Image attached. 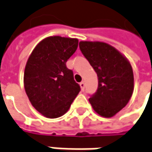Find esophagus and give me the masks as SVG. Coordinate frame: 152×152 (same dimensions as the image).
Instances as JSON below:
<instances>
[{
	"label": "esophagus",
	"mask_w": 152,
	"mask_h": 152,
	"mask_svg": "<svg viewBox=\"0 0 152 152\" xmlns=\"http://www.w3.org/2000/svg\"><path fill=\"white\" fill-rule=\"evenodd\" d=\"M80 87H81L82 90H84V88H85V83H84V82H82V83H80Z\"/></svg>",
	"instance_id": "esophagus-1"
}]
</instances>
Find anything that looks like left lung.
Listing matches in <instances>:
<instances>
[{
    "mask_svg": "<svg viewBox=\"0 0 152 152\" xmlns=\"http://www.w3.org/2000/svg\"><path fill=\"white\" fill-rule=\"evenodd\" d=\"M79 47L98 76L97 91L88 101L99 115L111 118L126 106L133 93L129 60L105 42L81 41Z\"/></svg>",
    "mask_w": 152,
    "mask_h": 152,
    "instance_id": "1",
    "label": "left lung"
}]
</instances>
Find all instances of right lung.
Here are the masks:
<instances>
[{
    "instance_id": "right-lung-1",
    "label": "right lung",
    "mask_w": 152,
    "mask_h": 152,
    "mask_svg": "<svg viewBox=\"0 0 152 152\" xmlns=\"http://www.w3.org/2000/svg\"><path fill=\"white\" fill-rule=\"evenodd\" d=\"M78 39L50 36L35 46L24 71V87L32 107L50 119L67 113L80 92L66 62L77 49Z\"/></svg>"
}]
</instances>
